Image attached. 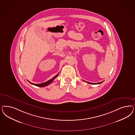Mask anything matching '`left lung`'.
<instances>
[{
    "label": "left lung",
    "instance_id": "left-lung-1",
    "mask_svg": "<svg viewBox=\"0 0 135 135\" xmlns=\"http://www.w3.org/2000/svg\"><path fill=\"white\" fill-rule=\"evenodd\" d=\"M86 82H87V83H90V84H100V83H103V81H102V82H100V83H89V82H87V81H86Z\"/></svg>",
    "mask_w": 135,
    "mask_h": 135
}]
</instances>
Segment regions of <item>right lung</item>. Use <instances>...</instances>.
<instances>
[{
	"label": "right lung",
	"instance_id": "right-lung-1",
	"mask_svg": "<svg viewBox=\"0 0 135 135\" xmlns=\"http://www.w3.org/2000/svg\"><path fill=\"white\" fill-rule=\"evenodd\" d=\"M58 74H57L55 76H54L53 78H52V79H50L49 80H48L47 81H46V82H45V83H40V84H35V83H31L30 81H29L28 80V82L29 83H30L31 84H33V85H34L35 86H38V87H44V86H47L49 84H50L52 82V81L55 79V78H57V75H58Z\"/></svg>",
	"mask_w": 135,
	"mask_h": 135
}]
</instances>
